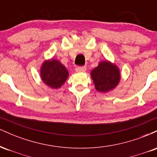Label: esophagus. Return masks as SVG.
I'll use <instances>...</instances> for the list:
<instances>
[{
    "mask_svg": "<svg viewBox=\"0 0 157 157\" xmlns=\"http://www.w3.org/2000/svg\"><path fill=\"white\" fill-rule=\"evenodd\" d=\"M76 71L78 73H82L85 72L86 71V66H78V67L76 68Z\"/></svg>",
    "mask_w": 157,
    "mask_h": 157,
    "instance_id": "1",
    "label": "esophagus"
}]
</instances>
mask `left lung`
<instances>
[{
  "label": "left lung",
  "instance_id": "obj_1",
  "mask_svg": "<svg viewBox=\"0 0 157 157\" xmlns=\"http://www.w3.org/2000/svg\"><path fill=\"white\" fill-rule=\"evenodd\" d=\"M95 89L97 91L106 93L117 87L120 80L118 66L108 60L101 61L91 71Z\"/></svg>",
  "mask_w": 157,
  "mask_h": 157
}]
</instances>
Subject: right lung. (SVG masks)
<instances>
[{"instance_id":"1","label":"right lung","mask_w":157,"mask_h":157,"mask_svg":"<svg viewBox=\"0 0 157 157\" xmlns=\"http://www.w3.org/2000/svg\"><path fill=\"white\" fill-rule=\"evenodd\" d=\"M68 77V71L56 59L45 60L40 67V77L46 86L54 89L60 88Z\"/></svg>"}]
</instances>
